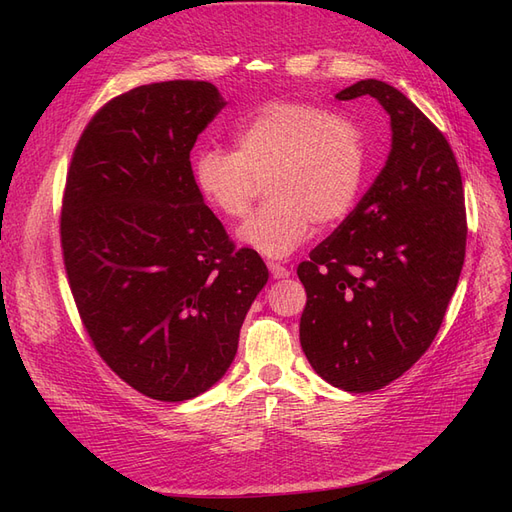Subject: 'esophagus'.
I'll return each mask as SVG.
<instances>
[{
	"instance_id": "esophagus-1",
	"label": "esophagus",
	"mask_w": 512,
	"mask_h": 512,
	"mask_svg": "<svg viewBox=\"0 0 512 512\" xmlns=\"http://www.w3.org/2000/svg\"><path fill=\"white\" fill-rule=\"evenodd\" d=\"M269 271H271V275L275 277V280H284V277L290 275V269L277 265V262H269Z\"/></svg>"
}]
</instances>
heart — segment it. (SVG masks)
<instances>
[{"label":"heart","instance_id":"heart-1","mask_svg":"<svg viewBox=\"0 0 512 512\" xmlns=\"http://www.w3.org/2000/svg\"><path fill=\"white\" fill-rule=\"evenodd\" d=\"M192 177L205 203L228 220L250 213L258 183L269 178L271 200L241 226L239 239L284 258L309 237L312 222L329 226L350 213L365 177V147L348 119L277 100L239 123L235 151H194Z\"/></svg>","mask_w":512,"mask_h":512}]
</instances>
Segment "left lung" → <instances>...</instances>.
<instances>
[{
	"label": "left lung",
	"instance_id": "obj_1",
	"mask_svg": "<svg viewBox=\"0 0 512 512\" xmlns=\"http://www.w3.org/2000/svg\"><path fill=\"white\" fill-rule=\"evenodd\" d=\"M376 98L391 117V151L371 188L297 275L307 303L301 348L316 374L369 393L408 371L438 335L466 258V205L444 134L376 79L337 100Z\"/></svg>",
	"mask_w": 512,
	"mask_h": 512
}]
</instances>
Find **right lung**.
Returning a JSON list of instances; mask_svg holds the SVG:
<instances>
[{
  "label": "right lung",
  "mask_w": 512,
  "mask_h": 512,
  "mask_svg": "<svg viewBox=\"0 0 512 512\" xmlns=\"http://www.w3.org/2000/svg\"><path fill=\"white\" fill-rule=\"evenodd\" d=\"M224 106L207 81L134 87L87 123L68 170L59 230L72 297L102 361L158 401L226 374L269 280L192 177L190 151Z\"/></svg>",
  "instance_id": "add662e5"
}]
</instances>
